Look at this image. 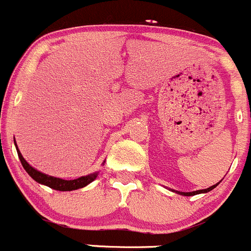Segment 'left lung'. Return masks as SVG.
<instances>
[{"label":"left lung","instance_id":"left-lung-1","mask_svg":"<svg viewBox=\"0 0 251 251\" xmlns=\"http://www.w3.org/2000/svg\"><path fill=\"white\" fill-rule=\"evenodd\" d=\"M218 184H219V183L214 184V186L209 187V188H207V189H200V191H194V192H187V193H184V192H178V193H179V194H183V196H196V194H200V193H207V192L212 191L213 188H215V187H217Z\"/></svg>","mask_w":251,"mask_h":251}]
</instances>
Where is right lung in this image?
<instances>
[{
    "label": "right lung",
    "mask_w": 251,
    "mask_h": 251,
    "mask_svg": "<svg viewBox=\"0 0 251 251\" xmlns=\"http://www.w3.org/2000/svg\"><path fill=\"white\" fill-rule=\"evenodd\" d=\"M18 157H20L21 163H22L23 168L27 171L28 175L37 181L38 183L44 184V186H48L50 188L55 189V191H74V189H79L85 187L86 184H89L90 182H93L94 179L97 178L98 173H91L89 176H84V177H80V178L72 179V181H67V179L57 178V177H51V176H47L44 173L39 172L36 168H33L32 166H29V163H27V161L23 158V156L21 154L20 150L17 149Z\"/></svg>",
    "instance_id": "right-lung-1"
}]
</instances>
